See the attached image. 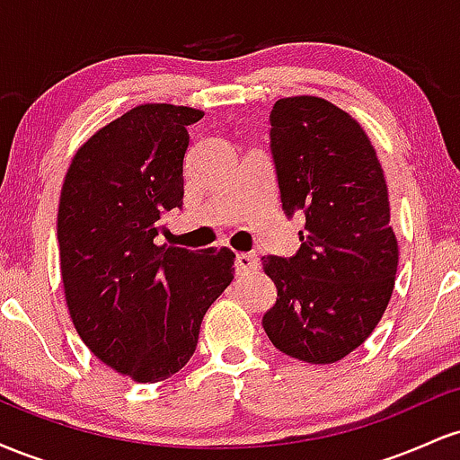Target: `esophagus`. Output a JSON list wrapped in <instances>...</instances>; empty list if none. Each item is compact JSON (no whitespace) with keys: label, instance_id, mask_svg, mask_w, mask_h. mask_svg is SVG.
Returning <instances> with one entry per match:
<instances>
[{"label":"esophagus","instance_id":"esophagus-1","mask_svg":"<svg viewBox=\"0 0 460 460\" xmlns=\"http://www.w3.org/2000/svg\"><path fill=\"white\" fill-rule=\"evenodd\" d=\"M255 268H257L255 255H248V252H240V255H235V270L237 272H248V270H255Z\"/></svg>","mask_w":460,"mask_h":460}]
</instances>
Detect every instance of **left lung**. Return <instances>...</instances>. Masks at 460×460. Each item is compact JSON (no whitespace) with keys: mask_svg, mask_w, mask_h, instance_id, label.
I'll return each mask as SVG.
<instances>
[{"mask_svg":"<svg viewBox=\"0 0 460 460\" xmlns=\"http://www.w3.org/2000/svg\"><path fill=\"white\" fill-rule=\"evenodd\" d=\"M281 208L303 212L300 248L263 257L277 300L261 324L274 348L314 366L341 361L372 335L392 298L398 240L376 151L361 125L311 94L270 114Z\"/></svg>","mask_w":460,"mask_h":460,"instance_id":"left-lung-1","label":"left lung"}]
</instances>
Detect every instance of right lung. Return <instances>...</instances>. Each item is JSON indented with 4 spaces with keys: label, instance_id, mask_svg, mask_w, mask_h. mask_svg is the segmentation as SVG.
I'll list each match as a JSON object with an SVG mask.
<instances>
[{
    "label": "right lung",
    "instance_id": "right-lung-1",
    "mask_svg": "<svg viewBox=\"0 0 460 460\" xmlns=\"http://www.w3.org/2000/svg\"><path fill=\"white\" fill-rule=\"evenodd\" d=\"M188 105L142 103L84 142L58 205L60 274L73 326L99 361L136 383L177 374L203 315L234 281L229 248L155 244L181 208Z\"/></svg>",
    "mask_w": 460,
    "mask_h": 460
}]
</instances>
